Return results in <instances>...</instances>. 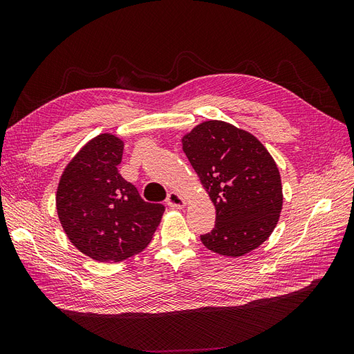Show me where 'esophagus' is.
Wrapping results in <instances>:
<instances>
[{
  "mask_svg": "<svg viewBox=\"0 0 354 354\" xmlns=\"http://www.w3.org/2000/svg\"><path fill=\"white\" fill-rule=\"evenodd\" d=\"M167 203L171 208H183L186 205V201L177 192H169L167 196Z\"/></svg>",
  "mask_w": 354,
  "mask_h": 354,
  "instance_id": "esophagus-1",
  "label": "esophagus"
}]
</instances>
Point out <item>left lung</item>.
Here are the masks:
<instances>
[{"label":"left lung","instance_id":"1","mask_svg":"<svg viewBox=\"0 0 354 354\" xmlns=\"http://www.w3.org/2000/svg\"><path fill=\"white\" fill-rule=\"evenodd\" d=\"M183 151L216 207V226L201 234L208 250L241 257L270 236L282 209L279 169L257 138L223 121L183 137Z\"/></svg>","mask_w":354,"mask_h":354}]
</instances>
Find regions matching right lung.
I'll list each match as a JSON object with an SVG mask.
<instances>
[{
  "label": "right lung",
  "instance_id": "right-lung-1",
  "mask_svg": "<svg viewBox=\"0 0 354 354\" xmlns=\"http://www.w3.org/2000/svg\"><path fill=\"white\" fill-rule=\"evenodd\" d=\"M124 143L100 134L68 164L57 187L62 227L77 248L102 263H118L151 242L165 211L142 199L118 171Z\"/></svg>",
  "mask_w": 354,
  "mask_h": 354
}]
</instances>
